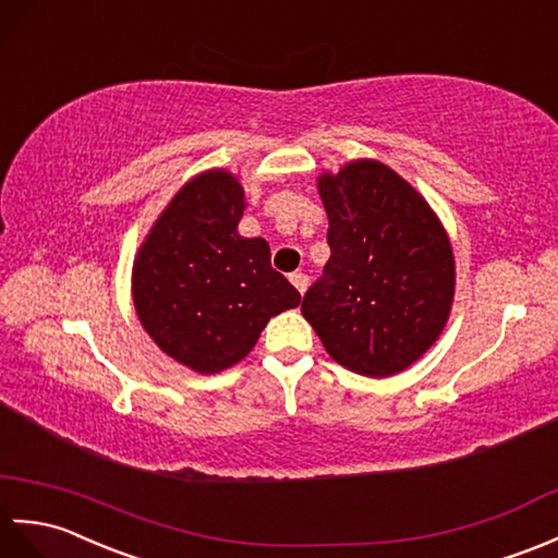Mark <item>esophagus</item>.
I'll return each mask as SVG.
<instances>
[{"mask_svg": "<svg viewBox=\"0 0 558 558\" xmlns=\"http://www.w3.org/2000/svg\"><path fill=\"white\" fill-rule=\"evenodd\" d=\"M289 279H291L293 287L299 289V293L303 295V293H305V289H307V277L303 275V271H293V275H291Z\"/></svg>", "mask_w": 558, "mask_h": 558, "instance_id": "1", "label": "esophagus"}]
</instances>
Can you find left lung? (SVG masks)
Wrapping results in <instances>:
<instances>
[{
    "label": "left lung",
    "mask_w": 558,
    "mask_h": 558,
    "mask_svg": "<svg viewBox=\"0 0 558 558\" xmlns=\"http://www.w3.org/2000/svg\"><path fill=\"white\" fill-rule=\"evenodd\" d=\"M329 263L301 311L327 353L391 377L437 341L453 301V253L429 205L373 159L319 179Z\"/></svg>",
    "instance_id": "obj_1"
}]
</instances>
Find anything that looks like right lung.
<instances>
[{
    "label": "right lung",
    "instance_id": "1",
    "mask_svg": "<svg viewBox=\"0 0 558 558\" xmlns=\"http://www.w3.org/2000/svg\"><path fill=\"white\" fill-rule=\"evenodd\" d=\"M241 217V183L207 171L177 193L135 259V313L159 349L195 373L239 363L269 317L301 303L271 267L267 241L239 236Z\"/></svg>",
    "mask_w": 558,
    "mask_h": 558
}]
</instances>
